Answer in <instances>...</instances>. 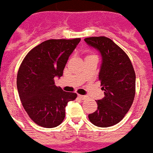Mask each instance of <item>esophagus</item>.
<instances>
[{"instance_id": "1", "label": "esophagus", "mask_w": 153, "mask_h": 153, "mask_svg": "<svg viewBox=\"0 0 153 153\" xmlns=\"http://www.w3.org/2000/svg\"><path fill=\"white\" fill-rule=\"evenodd\" d=\"M78 97L80 98L81 100H85L86 98H87V96H82V95H79Z\"/></svg>"}]
</instances>
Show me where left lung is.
<instances>
[{"mask_svg": "<svg viewBox=\"0 0 153 153\" xmlns=\"http://www.w3.org/2000/svg\"><path fill=\"white\" fill-rule=\"evenodd\" d=\"M86 44L100 51L102 64L99 80L105 97L97 100V109L88 118L94 125L113 126L125 116L134 102L136 76L124 51L105 36L85 38Z\"/></svg>", "mask_w": 153, "mask_h": 153, "instance_id": "left-lung-1", "label": "left lung"}]
</instances>
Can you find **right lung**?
Returning <instances> with one entry per match:
<instances>
[{
	"label": "right lung",
	"instance_id": "add662e5",
	"mask_svg": "<svg viewBox=\"0 0 153 153\" xmlns=\"http://www.w3.org/2000/svg\"><path fill=\"white\" fill-rule=\"evenodd\" d=\"M81 39H49L27 53L17 74L19 99L28 115L44 128L58 126L65 118V107L77 95L54 85L62 76L68 57Z\"/></svg>",
	"mask_w": 153,
	"mask_h": 153
}]
</instances>
